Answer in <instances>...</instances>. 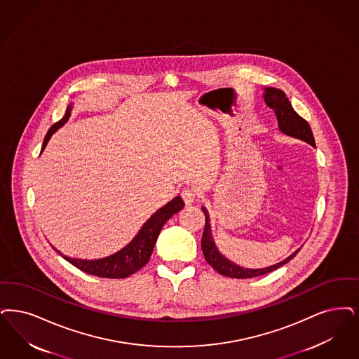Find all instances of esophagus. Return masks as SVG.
<instances>
[{
  "label": "esophagus",
  "mask_w": 359,
  "mask_h": 359,
  "mask_svg": "<svg viewBox=\"0 0 359 359\" xmlns=\"http://www.w3.org/2000/svg\"><path fill=\"white\" fill-rule=\"evenodd\" d=\"M182 198H183V201H186V204H189V203H194L195 199H196V191L194 189V188H191V187H184L183 189H182Z\"/></svg>",
  "instance_id": "esophagus-1"
}]
</instances>
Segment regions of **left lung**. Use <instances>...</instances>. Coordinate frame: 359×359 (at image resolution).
Segmentation results:
<instances>
[{"mask_svg":"<svg viewBox=\"0 0 359 359\" xmlns=\"http://www.w3.org/2000/svg\"><path fill=\"white\" fill-rule=\"evenodd\" d=\"M264 101L267 102V105L270 108H273L275 111L279 128L283 133L294 136V137H298V139L304 140V142L316 147L313 130L310 128L309 123L294 111L291 102L287 99L286 93L283 90L276 89V88H267L266 93H264ZM203 212L205 216L204 231H203V236H201V250H203L204 258L214 270H216L219 273H222V275H224V276L245 279V278H254V276H260V275H264V273H271L273 270L279 269L280 266L288 263L291 259L299 252V250H298L291 257L285 259L283 262H280L275 266H271V267H267V269L250 270V269L239 267V266L231 263L230 260H227L219 254L215 243L212 241L211 231H210V216H208V212H207L205 208H203Z\"/></svg>","mask_w":359,"mask_h":359,"instance_id":"obj_1","label":"left lung"}]
</instances>
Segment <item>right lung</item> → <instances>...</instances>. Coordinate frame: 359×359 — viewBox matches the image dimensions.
<instances>
[{
    "mask_svg": "<svg viewBox=\"0 0 359 359\" xmlns=\"http://www.w3.org/2000/svg\"><path fill=\"white\" fill-rule=\"evenodd\" d=\"M71 115V107L67 108V112L61 120L55 123L45 136L43 143V149L50 139V136L57 130ZM184 207V201H182L180 196L175 198L172 201L165 204L163 208H160L154 215L151 216L145 223L143 229L139 231V233L135 236V239L126 245L121 251L116 252L115 255H111L108 258L99 259V260H81V259H72L64 257L60 251L58 254L72 263L74 267L95 276L100 278H111V279H123L129 275L139 271L144 267L152 255L154 247L156 243L158 233L164 223L179 212Z\"/></svg>",
    "mask_w": 359,
    "mask_h": 359,
    "instance_id": "right-lung-1",
    "label": "right lung"
}]
</instances>
